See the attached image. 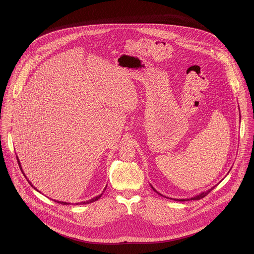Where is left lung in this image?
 Instances as JSON below:
<instances>
[{
    "mask_svg": "<svg viewBox=\"0 0 254 254\" xmlns=\"http://www.w3.org/2000/svg\"><path fill=\"white\" fill-rule=\"evenodd\" d=\"M151 187L153 188V190L155 191V192H157L159 195H161V196H163L161 193H159L152 185H151ZM215 187V186H214ZM214 187H212L211 189H208L207 191H204V192H202V193H200L199 195H196V196H194V197H191L190 199H176V198H169V197H166V196H163V197H166V198H169V199H173V200H175V201H189V200H200V199H202V198H204L205 196H207L213 189H214Z\"/></svg>",
    "mask_w": 254,
    "mask_h": 254,
    "instance_id": "8db88e82",
    "label": "left lung"
}]
</instances>
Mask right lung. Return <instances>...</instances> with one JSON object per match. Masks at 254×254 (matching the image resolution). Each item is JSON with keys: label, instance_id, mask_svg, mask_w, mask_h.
Returning a JSON list of instances; mask_svg holds the SVG:
<instances>
[{"label": "right lung", "instance_id": "right-lung-1", "mask_svg": "<svg viewBox=\"0 0 254 254\" xmlns=\"http://www.w3.org/2000/svg\"><path fill=\"white\" fill-rule=\"evenodd\" d=\"M17 161H18V164H19V167H20V169H21V171H22V173H23V170H22V167H21V163H20V161H19V159H18V157H17ZM25 176V175H24ZM28 182L30 183V185L33 187V185H32V183L30 182V181L28 180ZM35 190H37L36 189L35 187H33ZM106 189V186H105V188H104V190ZM38 191V190H37ZM101 195L102 194H100V195H98V196H96V197H94V198H92V199H90V200H87V201H84V202H80V203H76V205H83V204H89V203H92V202H95V201H97L100 197H101ZM55 201V200H54ZM55 202H57V203H60V204H62V205H68V204H70V203H67V202H61V201H55Z\"/></svg>", "mask_w": 254, "mask_h": 254}]
</instances>
